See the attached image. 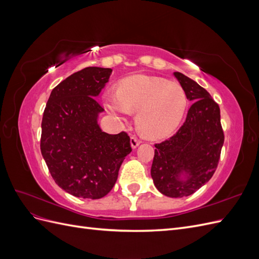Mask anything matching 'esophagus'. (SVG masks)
Segmentation results:
<instances>
[{
	"label": "esophagus",
	"instance_id": "obj_1",
	"mask_svg": "<svg viewBox=\"0 0 259 259\" xmlns=\"http://www.w3.org/2000/svg\"><path fill=\"white\" fill-rule=\"evenodd\" d=\"M139 145H140V140H139L137 137L133 136V137L131 138V146H132V148L135 149V148H137Z\"/></svg>",
	"mask_w": 259,
	"mask_h": 259
}]
</instances>
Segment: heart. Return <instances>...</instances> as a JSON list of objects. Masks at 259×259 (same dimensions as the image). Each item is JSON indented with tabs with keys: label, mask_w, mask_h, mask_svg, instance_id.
<instances>
[{
	"label": "heart",
	"mask_w": 259,
	"mask_h": 259,
	"mask_svg": "<svg viewBox=\"0 0 259 259\" xmlns=\"http://www.w3.org/2000/svg\"><path fill=\"white\" fill-rule=\"evenodd\" d=\"M108 111L121 121L136 113V127L149 139H161L173 133L182 122L188 106L184 89L159 76L136 74L125 77L116 92L106 91Z\"/></svg>",
	"instance_id": "obj_1"
}]
</instances>
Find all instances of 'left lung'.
Instances as JSON below:
<instances>
[{
    "label": "left lung",
    "mask_w": 259,
    "mask_h": 259,
    "mask_svg": "<svg viewBox=\"0 0 259 259\" xmlns=\"http://www.w3.org/2000/svg\"><path fill=\"white\" fill-rule=\"evenodd\" d=\"M174 75L187 98L194 103L176 134L154 145L151 177L162 194L183 198L199 190L214 175L225 136L221 109L209 93L183 73Z\"/></svg>",
    "instance_id": "left-lung-1"
}]
</instances>
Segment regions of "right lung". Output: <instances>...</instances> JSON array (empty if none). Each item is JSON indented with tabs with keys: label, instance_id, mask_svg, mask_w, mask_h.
Segmentation results:
<instances>
[{
	"label": "right lung",
	"instance_id": "obj_1",
	"mask_svg": "<svg viewBox=\"0 0 259 259\" xmlns=\"http://www.w3.org/2000/svg\"><path fill=\"white\" fill-rule=\"evenodd\" d=\"M112 72L88 67L55 88L42 119L41 152L50 173L61 189L83 199H100L113 188L121 164L131 151L125 132L101 131L96 100Z\"/></svg>",
	"mask_w": 259,
	"mask_h": 259
}]
</instances>
